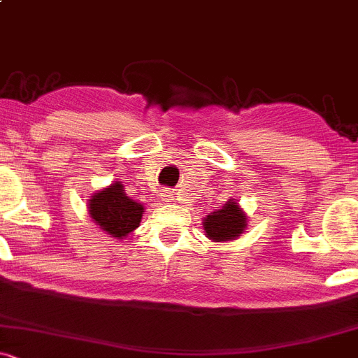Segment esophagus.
I'll use <instances>...</instances> for the list:
<instances>
[{"instance_id":"1","label":"esophagus","mask_w":358,"mask_h":358,"mask_svg":"<svg viewBox=\"0 0 358 358\" xmlns=\"http://www.w3.org/2000/svg\"><path fill=\"white\" fill-rule=\"evenodd\" d=\"M168 195H169V192L166 190V192H164V194H163V197H168Z\"/></svg>"}]
</instances>
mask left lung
<instances>
[{
    "label": "left lung",
    "mask_w": 358,
    "mask_h": 358,
    "mask_svg": "<svg viewBox=\"0 0 358 358\" xmlns=\"http://www.w3.org/2000/svg\"><path fill=\"white\" fill-rule=\"evenodd\" d=\"M247 217L238 208L235 199H229L221 209L210 213L204 220L206 235L214 242H227L243 233L247 227Z\"/></svg>",
    "instance_id": "left-lung-1"
}]
</instances>
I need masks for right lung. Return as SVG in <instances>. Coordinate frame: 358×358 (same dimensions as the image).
Returning <instances> with one entry per match:
<instances>
[{
    "instance_id": "add662e5",
    "label": "right lung",
    "mask_w": 358,
    "mask_h": 358,
    "mask_svg": "<svg viewBox=\"0 0 358 358\" xmlns=\"http://www.w3.org/2000/svg\"><path fill=\"white\" fill-rule=\"evenodd\" d=\"M89 214L101 229L115 238H123L141 224L144 206L131 201L123 192L122 183L116 182L110 189L92 195L89 202Z\"/></svg>"
}]
</instances>
